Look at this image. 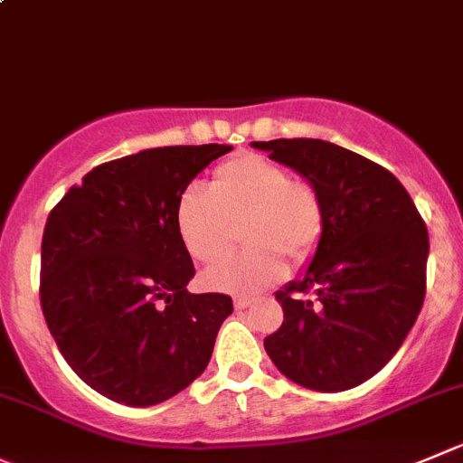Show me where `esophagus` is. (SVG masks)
I'll use <instances>...</instances> for the list:
<instances>
[{
  "mask_svg": "<svg viewBox=\"0 0 463 463\" xmlns=\"http://www.w3.org/2000/svg\"><path fill=\"white\" fill-rule=\"evenodd\" d=\"M250 305H252V300H248V298H236V300H234L236 309H248Z\"/></svg>",
  "mask_w": 463,
  "mask_h": 463,
  "instance_id": "34e87169",
  "label": "esophagus"
}]
</instances>
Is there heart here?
<instances>
[{
  "label": "heart",
  "instance_id": "heart-1",
  "mask_svg": "<svg viewBox=\"0 0 463 463\" xmlns=\"http://www.w3.org/2000/svg\"><path fill=\"white\" fill-rule=\"evenodd\" d=\"M175 224L197 263L220 261L243 227V252L224 259L204 281L227 293H257L286 275V257L302 263L323 236V204L309 184L259 154H241L218 165L209 188L191 184L177 197Z\"/></svg>",
  "mask_w": 463,
  "mask_h": 463
}]
</instances>
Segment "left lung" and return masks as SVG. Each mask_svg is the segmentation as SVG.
Here are the masks:
<instances>
[{
	"label": "left lung",
	"mask_w": 463,
	"mask_h": 463,
	"mask_svg": "<svg viewBox=\"0 0 463 463\" xmlns=\"http://www.w3.org/2000/svg\"><path fill=\"white\" fill-rule=\"evenodd\" d=\"M252 147L305 177L325 218L311 263L275 293L284 323L263 347L295 384L354 389L389 364L420 314L425 222L389 170L341 145L279 138Z\"/></svg>",
	"instance_id": "1"
}]
</instances>
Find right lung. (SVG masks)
<instances>
[{"label": "right lung", "mask_w": 463, "mask_h": 463, "mask_svg": "<svg viewBox=\"0 0 463 463\" xmlns=\"http://www.w3.org/2000/svg\"><path fill=\"white\" fill-rule=\"evenodd\" d=\"M232 145L143 149L92 168L52 209L41 250V305L61 354L90 389L152 407L204 373L234 305L188 293L195 277L175 206Z\"/></svg>", "instance_id": "obj_1"}]
</instances>
